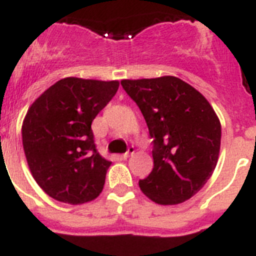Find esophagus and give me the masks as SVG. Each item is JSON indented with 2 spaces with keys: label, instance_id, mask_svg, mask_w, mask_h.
Here are the masks:
<instances>
[{
  "label": "esophagus",
  "instance_id": "obj_1",
  "mask_svg": "<svg viewBox=\"0 0 256 256\" xmlns=\"http://www.w3.org/2000/svg\"><path fill=\"white\" fill-rule=\"evenodd\" d=\"M134 152H135V148L132 146H128V152L125 153V154L122 156V157H124V158H128V157H130L131 154H134Z\"/></svg>",
  "mask_w": 256,
  "mask_h": 256
}]
</instances>
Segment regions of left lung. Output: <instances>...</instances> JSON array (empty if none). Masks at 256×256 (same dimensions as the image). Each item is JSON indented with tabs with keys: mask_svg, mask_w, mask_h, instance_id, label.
I'll return each mask as SVG.
<instances>
[{
	"mask_svg": "<svg viewBox=\"0 0 256 256\" xmlns=\"http://www.w3.org/2000/svg\"><path fill=\"white\" fill-rule=\"evenodd\" d=\"M153 139V170L139 180L160 205L190 200L208 183L220 150L222 126L206 98L174 76L122 80Z\"/></svg>",
	"mask_w": 256,
	"mask_h": 256,
	"instance_id": "8db88e82",
	"label": "left lung"
}]
</instances>
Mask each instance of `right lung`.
<instances>
[{
	"instance_id": "right-lung-1",
	"label": "right lung",
	"mask_w": 256,
	"mask_h": 256,
	"mask_svg": "<svg viewBox=\"0 0 256 256\" xmlns=\"http://www.w3.org/2000/svg\"><path fill=\"white\" fill-rule=\"evenodd\" d=\"M118 81L66 77L30 106L22 126L34 180L56 201L80 205L100 194L112 162L95 146L91 124L118 90Z\"/></svg>"
}]
</instances>
